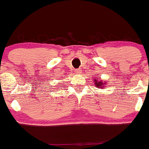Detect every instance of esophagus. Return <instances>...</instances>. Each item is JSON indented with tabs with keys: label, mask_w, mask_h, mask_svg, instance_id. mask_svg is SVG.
Here are the masks:
<instances>
[{
	"label": "esophagus",
	"mask_w": 149,
	"mask_h": 149,
	"mask_svg": "<svg viewBox=\"0 0 149 149\" xmlns=\"http://www.w3.org/2000/svg\"><path fill=\"white\" fill-rule=\"evenodd\" d=\"M81 73V70L80 69H78V70H75V73H76V74H79V73Z\"/></svg>",
	"instance_id": "1"
}]
</instances>
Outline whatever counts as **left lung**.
I'll return each mask as SVG.
<instances>
[{
  "instance_id": "left-lung-1",
  "label": "left lung",
  "mask_w": 149,
  "mask_h": 149,
  "mask_svg": "<svg viewBox=\"0 0 149 149\" xmlns=\"http://www.w3.org/2000/svg\"><path fill=\"white\" fill-rule=\"evenodd\" d=\"M94 84H95L97 88H101L102 89L104 88V85H106L107 83L105 81H103L100 79H96L94 80Z\"/></svg>"
}]
</instances>
